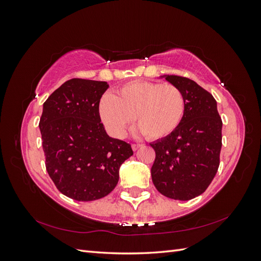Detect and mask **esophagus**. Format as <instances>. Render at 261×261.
<instances>
[{
	"mask_svg": "<svg viewBox=\"0 0 261 261\" xmlns=\"http://www.w3.org/2000/svg\"><path fill=\"white\" fill-rule=\"evenodd\" d=\"M141 147H143V145H141V144H133L132 145V149L134 150V151H136V150H138Z\"/></svg>",
	"mask_w": 261,
	"mask_h": 261,
	"instance_id": "1",
	"label": "esophagus"
}]
</instances>
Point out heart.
<instances>
[{
    "label": "heart",
    "mask_w": 261,
    "mask_h": 261,
    "mask_svg": "<svg viewBox=\"0 0 261 261\" xmlns=\"http://www.w3.org/2000/svg\"><path fill=\"white\" fill-rule=\"evenodd\" d=\"M185 112V99L176 86L151 82L124 85L115 94L106 93L99 102V114L108 132L125 136L134 117L139 130L150 139L169 136Z\"/></svg>",
    "instance_id": "obj_1"
}]
</instances>
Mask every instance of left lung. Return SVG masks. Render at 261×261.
<instances>
[{
  "label": "left lung",
  "instance_id": "obj_1",
  "mask_svg": "<svg viewBox=\"0 0 261 261\" xmlns=\"http://www.w3.org/2000/svg\"><path fill=\"white\" fill-rule=\"evenodd\" d=\"M185 99L177 128L150 144L155 151L151 177L158 192L175 200L201 195L216 176L222 147V120L212 94L194 81L164 75Z\"/></svg>",
  "mask_w": 261,
  "mask_h": 261
}]
</instances>
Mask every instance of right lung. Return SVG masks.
Instances as JSON below:
<instances>
[{"label": "right lung", "instance_id": "obj_1", "mask_svg": "<svg viewBox=\"0 0 261 261\" xmlns=\"http://www.w3.org/2000/svg\"><path fill=\"white\" fill-rule=\"evenodd\" d=\"M107 82L73 78L43 103L39 123L45 168L59 191L77 201L111 193L122 163L133 155L129 144L110 137L99 114Z\"/></svg>", "mask_w": 261, "mask_h": 261}]
</instances>
